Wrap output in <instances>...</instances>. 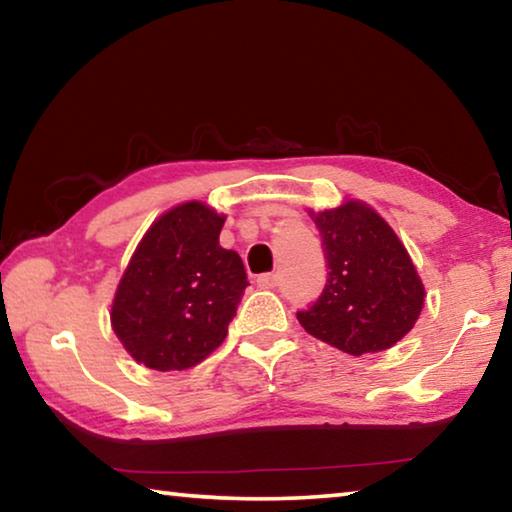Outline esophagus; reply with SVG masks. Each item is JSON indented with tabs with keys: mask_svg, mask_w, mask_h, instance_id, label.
Listing matches in <instances>:
<instances>
[{
	"mask_svg": "<svg viewBox=\"0 0 512 512\" xmlns=\"http://www.w3.org/2000/svg\"><path fill=\"white\" fill-rule=\"evenodd\" d=\"M275 285H278V275H275V273H262V275H257V287L273 289Z\"/></svg>",
	"mask_w": 512,
	"mask_h": 512,
	"instance_id": "1",
	"label": "esophagus"
}]
</instances>
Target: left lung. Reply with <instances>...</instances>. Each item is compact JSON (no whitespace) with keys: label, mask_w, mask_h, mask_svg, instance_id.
<instances>
[{"label":"left lung","mask_w":512,"mask_h":512,"mask_svg":"<svg viewBox=\"0 0 512 512\" xmlns=\"http://www.w3.org/2000/svg\"><path fill=\"white\" fill-rule=\"evenodd\" d=\"M328 280L298 321L312 337L348 355L392 348L415 328L426 291L408 250L376 209L360 200L312 212Z\"/></svg>","instance_id":"obj_1"}]
</instances>
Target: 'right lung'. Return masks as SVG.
Masks as SVG:
<instances>
[{"label": "right lung", "mask_w": 512, "mask_h": 512, "mask_svg": "<svg viewBox=\"0 0 512 512\" xmlns=\"http://www.w3.org/2000/svg\"><path fill=\"white\" fill-rule=\"evenodd\" d=\"M223 223L205 202H182L150 225L129 259L111 328L148 369H191L223 344L248 287L241 257L218 243Z\"/></svg>", "instance_id": "right-lung-1"}]
</instances>
